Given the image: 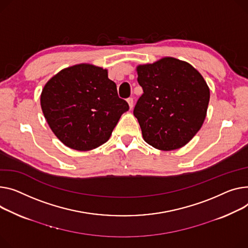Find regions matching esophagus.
Here are the masks:
<instances>
[{"mask_svg":"<svg viewBox=\"0 0 248 248\" xmlns=\"http://www.w3.org/2000/svg\"><path fill=\"white\" fill-rule=\"evenodd\" d=\"M127 103H128L129 108H134V98L133 97H128L127 98Z\"/></svg>","mask_w":248,"mask_h":248,"instance_id":"1","label":"esophagus"}]
</instances>
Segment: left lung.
Wrapping results in <instances>:
<instances>
[{"instance_id": "1", "label": "left lung", "mask_w": 248, "mask_h": 248, "mask_svg": "<svg viewBox=\"0 0 248 248\" xmlns=\"http://www.w3.org/2000/svg\"><path fill=\"white\" fill-rule=\"evenodd\" d=\"M143 93L134 109L143 140L161 151L186 145L204 122L209 89L188 62L163 58L138 67Z\"/></svg>"}]
</instances>
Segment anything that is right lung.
<instances>
[{"mask_svg":"<svg viewBox=\"0 0 248 248\" xmlns=\"http://www.w3.org/2000/svg\"><path fill=\"white\" fill-rule=\"evenodd\" d=\"M41 107L56 137L81 152L107 142L129 108L108 71L89 63L62 70L49 79L41 94Z\"/></svg>","mask_w":248,"mask_h":248,"instance_id":"right-lung-1","label":"right lung"}]
</instances>
